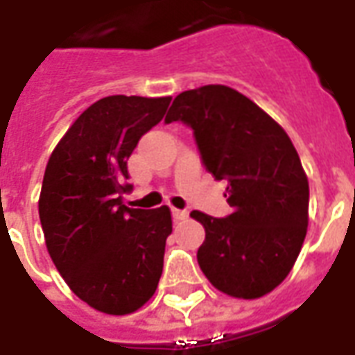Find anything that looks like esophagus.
Returning <instances> with one entry per match:
<instances>
[{"label": "esophagus", "mask_w": 355, "mask_h": 355, "mask_svg": "<svg viewBox=\"0 0 355 355\" xmlns=\"http://www.w3.org/2000/svg\"><path fill=\"white\" fill-rule=\"evenodd\" d=\"M173 218H175V220H184V218H188V211L173 209Z\"/></svg>", "instance_id": "esophagus-1"}]
</instances>
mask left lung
Instances as JSON below:
<instances>
[{
  "label": "left lung",
  "instance_id": "obj_1",
  "mask_svg": "<svg viewBox=\"0 0 355 355\" xmlns=\"http://www.w3.org/2000/svg\"><path fill=\"white\" fill-rule=\"evenodd\" d=\"M171 121L192 127L205 169L228 180L232 215L190 213L205 228L201 272L230 297H264L289 275L308 228V177L289 135L226 85L180 93L165 116Z\"/></svg>",
  "mask_w": 355,
  "mask_h": 355
}]
</instances>
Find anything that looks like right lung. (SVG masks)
Instances as JSON below:
<instances>
[{
	"mask_svg": "<svg viewBox=\"0 0 355 355\" xmlns=\"http://www.w3.org/2000/svg\"><path fill=\"white\" fill-rule=\"evenodd\" d=\"M171 96L114 94L91 104L53 150L40 193L45 245L68 287L110 315L152 298L173 232L167 205L129 209L127 159L165 116Z\"/></svg>",
	"mask_w": 355,
	"mask_h": 355,
	"instance_id": "1",
	"label": "right lung"
}]
</instances>
